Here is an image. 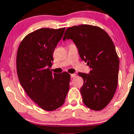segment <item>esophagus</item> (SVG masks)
I'll return each instance as SVG.
<instances>
[{
  "instance_id": "obj_1",
  "label": "esophagus",
  "mask_w": 134,
  "mask_h": 134,
  "mask_svg": "<svg viewBox=\"0 0 134 134\" xmlns=\"http://www.w3.org/2000/svg\"><path fill=\"white\" fill-rule=\"evenodd\" d=\"M76 74H71V78H74V77H75L76 76Z\"/></svg>"
}]
</instances>
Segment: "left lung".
I'll list each match as a JSON object with an SVG mask.
<instances>
[{
  "label": "left lung",
  "mask_w": 134,
  "mask_h": 134,
  "mask_svg": "<svg viewBox=\"0 0 134 134\" xmlns=\"http://www.w3.org/2000/svg\"><path fill=\"white\" fill-rule=\"evenodd\" d=\"M69 39L91 69L89 74L78 73L83 80L80 89L83 102L93 110H102L113 98L118 83L119 59L113 42L103 29L89 25L67 28L63 40Z\"/></svg>",
  "instance_id": "1"
}]
</instances>
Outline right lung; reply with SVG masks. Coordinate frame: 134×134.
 I'll use <instances>...</instances> for the list:
<instances>
[{
	"label": "right lung",
	"mask_w": 134,
	"mask_h": 134,
	"mask_svg": "<svg viewBox=\"0 0 134 134\" xmlns=\"http://www.w3.org/2000/svg\"><path fill=\"white\" fill-rule=\"evenodd\" d=\"M65 28H43L27 35L19 44L16 65L19 80L28 97L42 109L54 111L63 104L71 76L50 70L53 53Z\"/></svg>",
	"instance_id": "1"
}]
</instances>
